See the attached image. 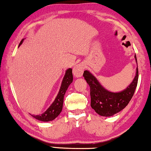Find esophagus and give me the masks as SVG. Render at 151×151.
Listing matches in <instances>:
<instances>
[{
  "mask_svg": "<svg viewBox=\"0 0 151 151\" xmlns=\"http://www.w3.org/2000/svg\"><path fill=\"white\" fill-rule=\"evenodd\" d=\"M84 70V66L82 64H79V65H76L73 69V76L76 78H80L82 76Z\"/></svg>",
  "mask_w": 151,
  "mask_h": 151,
  "instance_id": "esophagus-1",
  "label": "esophagus"
}]
</instances>
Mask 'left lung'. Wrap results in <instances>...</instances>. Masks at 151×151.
<instances>
[{"label":"left lung","mask_w":151,"mask_h":151,"mask_svg":"<svg viewBox=\"0 0 151 151\" xmlns=\"http://www.w3.org/2000/svg\"><path fill=\"white\" fill-rule=\"evenodd\" d=\"M135 59L137 64L135 54ZM83 76L90 86L91 108L101 116L111 117L123 110L133 98L138 81V68L131 83L119 92H111L106 89L87 70L84 71Z\"/></svg>","instance_id":"left-lung-1"}]
</instances>
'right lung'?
Returning <instances> with one entry per match:
<instances>
[{
	"mask_svg": "<svg viewBox=\"0 0 151 151\" xmlns=\"http://www.w3.org/2000/svg\"><path fill=\"white\" fill-rule=\"evenodd\" d=\"M24 40V39H22L18 47H20L22 45ZM72 82H73L72 69L69 68V69L66 70L63 81H62L60 88L57 96L55 97L52 104L45 111V112L42 113L41 115H32V116L38 120L42 122L52 121L56 118L63 110L64 96L66 93V91H67L68 87L72 83Z\"/></svg>",
	"mask_w": 151,
	"mask_h": 151,
	"instance_id": "right-lung-1",
	"label": "right lung"
}]
</instances>
